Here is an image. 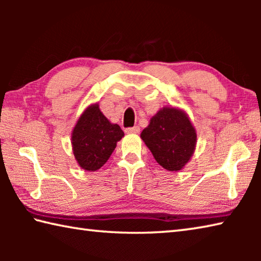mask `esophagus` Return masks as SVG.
Returning <instances> with one entry per match:
<instances>
[{
	"instance_id": "obj_1",
	"label": "esophagus",
	"mask_w": 261,
	"mask_h": 261,
	"mask_svg": "<svg viewBox=\"0 0 261 261\" xmlns=\"http://www.w3.org/2000/svg\"><path fill=\"white\" fill-rule=\"evenodd\" d=\"M125 132H126V134H139L140 127L138 125L132 126V127H127V129H125Z\"/></svg>"
}]
</instances>
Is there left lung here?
<instances>
[{
    "mask_svg": "<svg viewBox=\"0 0 261 261\" xmlns=\"http://www.w3.org/2000/svg\"><path fill=\"white\" fill-rule=\"evenodd\" d=\"M140 137L159 165L169 171L180 170L187 165L197 141L196 130L188 115L169 107L161 109L151 118Z\"/></svg>",
    "mask_w": 261,
    "mask_h": 261,
    "instance_id": "1",
    "label": "left lung"
}]
</instances>
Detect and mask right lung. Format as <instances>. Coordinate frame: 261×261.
<instances>
[{"instance_id": "1", "label": "right lung", "mask_w": 261, "mask_h": 261, "mask_svg": "<svg viewBox=\"0 0 261 261\" xmlns=\"http://www.w3.org/2000/svg\"><path fill=\"white\" fill-rule=\"evenodd\" d=\"M123 136L120 125L112 124L100 112L98 103L90 106L72 131V149L78 165L88 171L98 170L107 162Z\"/></svg>"}]
</instances>
